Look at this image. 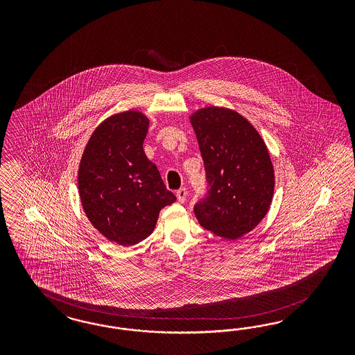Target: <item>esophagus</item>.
Wrapping results in <instances>:
<instances>
[{"mask_svg": "<svg viewBox=\"0 0 355 355\" xmlns=\"http://www.w3.org/2000/svg\"><path fill=\"white\" fill-rule=\"evenodd\" d=\"M186 198H187V189L182 187V189H180V190L177 191V199H178L180 203H184Z\"/></svg>", "mask_w": 355, "mask_h": 355, "instance_id": "obj_1", "label": "esophagus"}]
</instances>
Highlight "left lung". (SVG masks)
<instances>
[{"label":"left lung","instance_id":"left-lung-1","mask_svg":"<svg viewBox=\"0 0 355 355\" xmlns=\"http://www.w3.org/2000/svg\"><path fill=\"white\" fill-rule=\"evenodd\" d=\"M205 162L208 191L193 207L199 224L236 239L268 212L275 171L257 129L227 107H207L190 117Z\"/></svg>","mask_w":355,"mask_h":355}]
</instances>
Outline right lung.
Returning <instances> with one entry per match:
<instances>
[{
    "label": "right lung",
    "mask_w": 355,
    "mask_h": 355,
    "mask_svg": "<svg viewBox=\"0 0 355 355\" xmlns=\"http://www.w3.org/2000/svg\"><path fill=\"white\" fill-rule=\"evenodd\" d=\"M148 125L138 110L110 116L91 135L79 164L85 214L103 236L121 246L146 239L162 208L175 202L143 150Z\"/></svg>",
    "instance_id": "obj_1"
}]
</instances>
